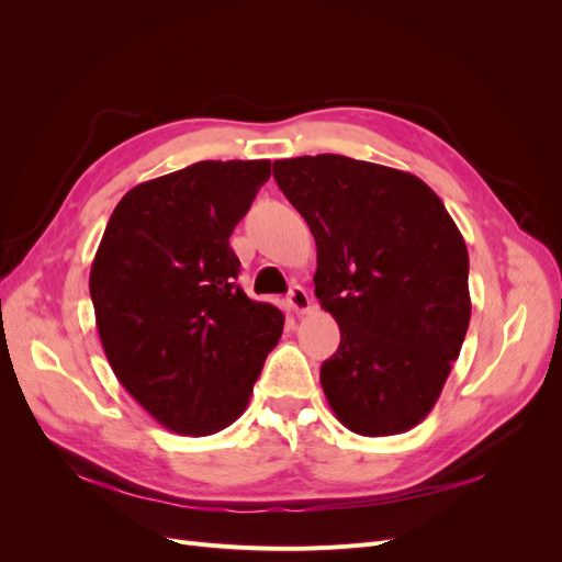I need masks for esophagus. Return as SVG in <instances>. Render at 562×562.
I'll return each instance as SVG.
<instances>
[{
  "label": "esophagus",
  "mask_w": 562,
  "mask_h": 562,
  "mask_svg": "<svg viewBox=\"0 0 562 562\" xmlns=\"http://www.w3.org/2000/svg\"><path fill=\"white\" fill-rule=\"evenodd\" d=\"M288 304H291L295 314H307L312 310V297L302 285H293L291 291H288Z\"/></svg>",
  "instance_id": "esophagus-1"
}]
</instances>
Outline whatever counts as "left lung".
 I'll return each mask as SVG.
<instances>
[{"label": "left lung", "instance_id": "left-lung-1", "mask_svg": "<svg viewBox=\"0 0 562 562\" xmlns=\"http://www.w3.org/2000/svg\"><path fill=\"white\" fill-rule=\"evenodd\" d=\"M316 241V297L339 326L321 366L335 417L394 436L431 413L471 318L469 252L443 201L396 168L316 155L274 161Z\"/></svg>", "mask_w": 562, "mask_h": 562}]
</instances>
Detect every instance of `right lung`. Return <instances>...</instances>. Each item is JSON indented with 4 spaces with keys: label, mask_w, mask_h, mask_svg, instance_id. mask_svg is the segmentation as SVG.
I'll list each match as a JSON object with an SVG mask.
<instances>
[{
    "label": "right lung",
    "mask_w": 562,
    "mask_h": 562,
    "mask_svg": "<svg viewBox=\"0 0 562 562\" xmlns=\"http://www.w3.org/2000/svg\"><path fill=\"white\" fill-rule=\"evenodd\" d=\"M271 164L199 161L133 187L91 265L95 326L116 380L161 427L209 436L239 417L283 314L236 283L229 236Z\"/></svg>",
    "instance_id": "obj_1"
}]
</instances>
